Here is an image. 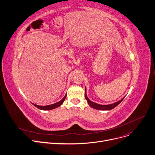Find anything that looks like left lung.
<instances>
[{"label": "left lung", "instance_id": "8db88e82", "mask_svg": "<svg viewBox=\"0 0 155 155\" xmlns=\"http://www.w3.org/2000/svg\"><path fill=\"white\" fill-rule=\"evenodd\" d=\"M85 98L88 102V105L92 107L93 108H95L97 110H111L113 108H114L115 107H116L118 104H120V103L122 101V100L124 99V98H123L121 100H120V101L115 103V104H110V105H99L96 104V103L93 102L91 101H90L88 98L87 96V94H86V88H85Z\"/></svg>", "mask_w": 155, "mask_h": 155}]
</instances>
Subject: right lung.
<instances>
[{"mask_svg":"<svg viewBox=\"0 0 155 155\" xmlns=\"http://www.w3.org/2000/svg\"><path fill=\"white\" fill-rule=\"evenodd\" d=\"M66 97H67V95L64 97V98L61 99L60 101L57 102V103H55V104H52V105H47V106H39V105H37L35 104H32L35 107H36L37 108H38V109H40V110H52V109H54L55 108H57L58 107H60L61 104H63V102L64 101V100H65L66 98Z\"/></svg>","mask_w":155,"mask_h":155,"instance_id":"1","label":"right lung"}]
</instances>
